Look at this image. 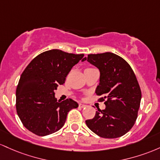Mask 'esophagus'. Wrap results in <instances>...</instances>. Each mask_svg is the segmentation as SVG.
Segmentation results:
<instances>
[{
	"label": "esophagus",
	"instance_id": "esophagus-1",
	"mask_svg": "<svg viewBox=\"0 0 160 160\" xmlns=\"http://www.w3.org/2000/svg\"><path fill=\"white\" fill-rule=\"evenodd\" d=\"M79 107L80 108H84V107H86V105H85V104H82V103H79Z\"/></svg>",
	"mask_w": 160,
	"mask_h": 160
}]
</instances>
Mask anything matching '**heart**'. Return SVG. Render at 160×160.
<instances>
[{"label":"heart","mask_w":160,"mask_h":160,"mask_svg":"<svg viewBox=\"0 0 160 160\" xmlns=\"http://www.w3.org/2000/svg\"><path fill=\"white\" fill-rule=\"evenodd\" d=\"M92 69V68H88V69H86L85 70H88V69Z\"/></svg>","instance_id":"b5f03b06"}]
</instances>
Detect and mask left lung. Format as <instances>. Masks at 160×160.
Masks as SVG:
<instances>
[{"mask_svg":"<svg viewBox=\"0 0 160 160\" xmlns=\"http://www.w3.org/2000/svg\"><path fill=\"white\" fill-rule=\"evenodd\" d=\"M87 60L100 70V83L97 95H103L106 108L98 109L93 119L86 120L87 126L94 133L104 138L124 135L133 127L138 117L141 91L132 67L123 58L107 52L89 54Z\"/></svg>","mask_w":160,"mask_h":160,"instance_id":"obj_1","label":"left lung"}]
</instances>
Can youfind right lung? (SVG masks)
<instances>
[{
    "label": "right lung",
    "instance_id": "right-lung-1",
    "mask_svg": "<svg viewBox=\"0 0 160 160\" xmlns=\"http://www.w3.org/2000/svg\"><path fill=\"white\" fill-rule=\"evenodd\" d=\"M83 57L53 49L38 55L26 66L17 88L16 107L28 131L38 136L54 133L64 125L68 112L78 107L72 99L57 101L54 91Z\"/></svg>",
    "mask_w": 160,
    "mask_h": 160
}]
</instances>
